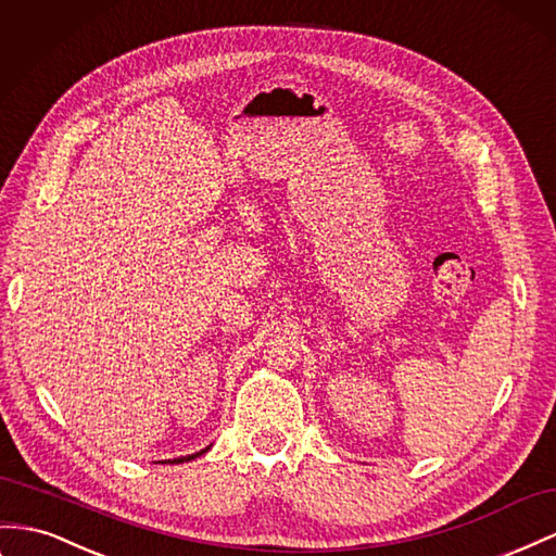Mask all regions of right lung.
Masks as SVG:
<instances>
[{"label": "right lung", "instance_id": "add662e5", "mask_svg": "<svg viewBox=\"0 0 556 556\" xmlns=\"http://www.w3.org/2000/svg\"><path fill=\"white\" fill-rule=\"evenodd\" d=\"M207 452V448H203V452H199V454H191V456H182V458H173V460H163V463H185V460H193V458H197V456H201V454H205Z\"/></svg>", "mask_w": 556, "mask_h": 556}]
</instances>
